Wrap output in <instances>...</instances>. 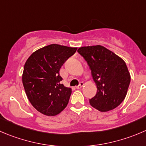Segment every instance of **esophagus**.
Here are the masks:
<instances>
[{"label": "esophagus", "mask_w": 146, "mask_h": 146, "mask_svg": "<svg viewBox=\"0 0 146 146\" xmlns=\"http://www.w3.org/2000/svg\"><path fill=\"white\" fill-rule=\"evenodd\" d=\"M83 82H80V83H79L78 86H76V88L77 89H80V88H81L82 87H83Z\"/></svg>", "instance_id": "obj_1"}]
</instances>
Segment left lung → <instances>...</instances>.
I'll list each match as a JSON object with an SVG mask.
<instances>
[{"label": "left lung", "mask_w": 146, "mask_h": 146, "mask_svg": "<svg viewBox=\"0 0 146 146\" xmlns=\"http://www.w3.org/2000/svg\"><path fill=\"white\" fill-rule=\"evenodd\" d=\"M78 52L87 62L97 86L90 104L101 112L118 107L125 99L131 82L124 60L102 46H84Z\"/></svg>", "instance_id": "obj_1"}]
</instances>
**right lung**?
<instances>
[{"label":"right lung","mask_w":146,"mask_h":146,"mask_svg":"<svg viewBox=\"0 0 146 146\" xmlns=\"http://www.w3.org/2000/svg\"><path fill=\"white\" fill-rule=\"evenodd\" d=\"M77 48L51 44L31 54L24 66L22 80L28 100L38 111L48 116L67 106L71 88L60 81V69Z\"/></svg>","instance_id":"obj_1"}]
</instances>
